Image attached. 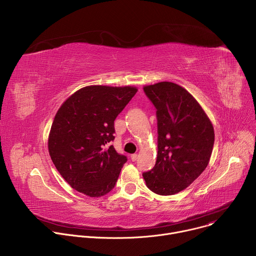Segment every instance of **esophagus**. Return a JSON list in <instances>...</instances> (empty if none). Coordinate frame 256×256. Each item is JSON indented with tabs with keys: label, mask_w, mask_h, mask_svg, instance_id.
Returning a JSON list of instances; mask_svg holds the SVG:
<instances>
[{
	"label": "esophagus",
	"mask_w": 256,
	"mask_h": 256,
	"mask_svg": "<svg viewBox=\"0 0 256 256\" xmlns=\"http://www.w3.org/2000/svg\"><path fill=\"white\" fill-rule=\"evenodd\" d=\"M130 159H132V161H136L138 159V154H132L130 156Z\"/></svg>",
	"instance_id": "obj_1"
}]
</instances>
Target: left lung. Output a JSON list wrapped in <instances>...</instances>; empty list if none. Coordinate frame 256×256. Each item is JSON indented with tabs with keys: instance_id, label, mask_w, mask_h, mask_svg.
I'll use <instances>...</instances> for the list:
<instances>
[{
	"instance_id": "1",
	"label": "left lung",
	"mask_w": 256,
	"mask_h": 256,
	"mask_svg": "<svg viewBox=\"0 0 256 256\" xmlns=\"http://www.w3.org/2000/svg\"><path fill=\"white\" fill-rule=\"evenodd\" d=\"M157 109L158 155L152 170L142 173L146 186L160 196L188 188L206 168L212 152V122L198 100L172 82L144 86Z\"/></svg>"
}]
</instances>
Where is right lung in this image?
<instances>
[{
    "mask_svg": "<svg viewBox=\"0 0 256 256\" xmlns=\"http://www.w3.org/2000/svg\"><path fill=\"white\" fill-rule=\"evenodd\" d=\"M138 92L134 86H86L60 105L52 122L50 156L72 188L90 198L110 192L126 157L109 142L114 120Z\"/></svg>",
    "mask_w": 256,
    "mask_h": 256,
    "instance_id": "add662e5",
    "label": "right lung"
}]
</instances>
